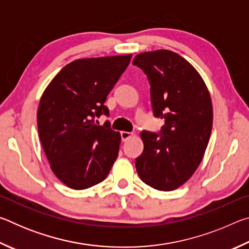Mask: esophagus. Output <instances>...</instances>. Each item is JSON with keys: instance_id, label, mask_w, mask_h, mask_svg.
Instances as JSON below:
<instances>
[{"instance_id": "obj_1", "label": "esophagus", "mask_w": 249, "mask_h": 249, "mask_svg": "<svg viewBox=\"0 0 249 249\" xmlns=\"http://www.w3.org/2000/svg\"><path fill=\"white\" fill-rule=\"evenodd\" d=\"M133 136V133H129V132H121V137H122V141L123 142H125V141H127L129 137H132Z\"/></svg>"}]
</instances>
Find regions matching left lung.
<instances>
[{
    "label": "left lung",
    "mask_w": 249,
    "mask_h": 249,
    "mask_svg": "<svg viewBox=\"0 0 249 249\" xmlns=\"http://www.w3.org/2000/svg\"><path fill=\"white\" fill-rule=\"evenodd\" d=\"M150 83L156 117L165 119L161 133L144 132V151L135 160L142 182L172 191L191 178L203 159L213 124V107L203 79L190 62L166 49L138 53Z\"/></svg>",
    "instance_id": "obj_1"
}]
</instances>
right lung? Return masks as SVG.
<instances>
[{"label":"right lung","instance_id":"1","mask_svg":"<svg viewBox=\"0 0 249 249\" xmlns=\"http://www.w3.org/2000/svg\"><path fill=\"white\" fill-rule=\"evenodd\" d=\"M132 54L77 59L65 66L41 95L37 124L50 168L67 187L83 190L107 178L119 155L121 134L107 122L104 102Z\"/></svg>","mask_w":249,"mask_h":249}]
</instances>
